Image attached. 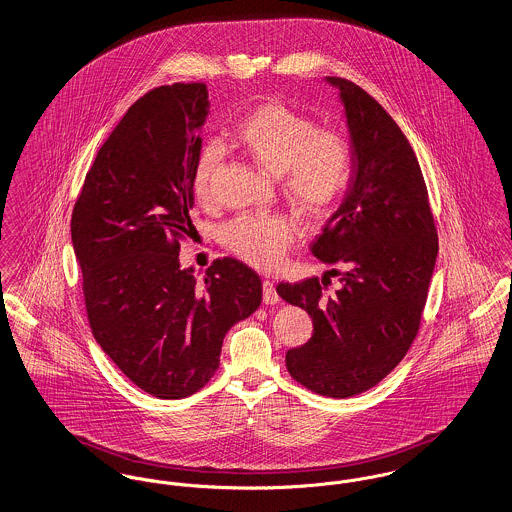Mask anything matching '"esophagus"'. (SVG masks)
I'll use <instances>...</instances> for the list:
<instances>
[{
    "instance_id": "34e87169",
    "label": "esophagus",
    "mask_w": 512,
    "mask_h": 512,
    "mask_svg": "<svg viewBox=\"0 0 512 512\" xmlns=\"http://www.w3.org/2000/svg\"><path fill=\"white\" fill-rule=\"evenodd\" d=\"M263 301H265V305H276L280 301V295L270 280L263 282Z\"/></svg>"
}]
</instances>
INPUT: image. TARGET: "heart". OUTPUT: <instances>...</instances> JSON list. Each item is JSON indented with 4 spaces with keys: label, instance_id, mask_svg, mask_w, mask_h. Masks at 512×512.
I'll return each instance as SVG.
<instances>
[{
    "label": "heart",
    "instance_id": "1",
    "mask_svg": "<svg viewBox=\"0 0 512 512\" xmlns=\"http://www.w3.org/2000/svg\"><path fill=\"white\" fill-rule=\"evenodd\" d=\"M232 142L263 171L282 176L284 194L293 209L309 219L332 211L347 188L351 153L347 142L282 101L270 99L253 107L236 122ZM220 151L201 149L195 161L192 190L199 201L211 195L219 171ZM293 230L280 217H240L222 228V244L253 267L276 268L292 244Z\"/></svg>",
    "mask_w": 512,
    "mask_h": 512
}]
</instances>
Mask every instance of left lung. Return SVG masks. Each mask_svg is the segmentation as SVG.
<instances>
[{
  "instance_id": "8db88e82",
  "label": "left lung",
  "mask_w": 512,
  "mask_h": 512,
  "mask_svg": "<svg viewBox=\"0 0 512 512\" xmlns=\"http://www.w3.org/2000/svg\"><path fill=\"white\" fill-rule=\"evenodd\" d=\"M338 90L349 132L351 174L340 207L311 245L343 270L326 293L309 278L276 292L313 318V336L286 353L293 380L326 397H351L386 378L420 326L438 257V232L413 147L386 109L357 84ZM332 274L338 270H330Z\"/></svg>"
}]
</instances>
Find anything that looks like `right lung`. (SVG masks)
<instances>
[{
    "label": "right lung",
    "mask_w": 512,
    "mask_h": 512,
    "mask_svg": "<svg viewBox=\"0 0 512 512\" xmlns=\"http://www.w3.org/2000/svg\"><path fill=\"white\" fill-rule=\"evenodd\" d=\"M209 105L205 84L138 99L99 149L71 220L94 338L159 399L201 390L219 368L226 332L263 297L259 274L232 257L217 259L201 282L180 265Z\"/></svg>",
    "instance_id": "1"
}]
</instances>
